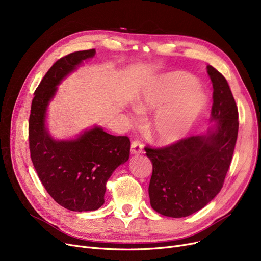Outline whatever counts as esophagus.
I'll use <instances>...</instances> for the list:
<instances>
[{
  "mask_svg": "<svg viewBox=\"0 0 261 261\" xmlns=\"http://www.w3.org/2000/svg\"><path fill=\"white\" fill-rule=\"evenodd\" d=\"M143 152V143L140 140H134L131 143V153L139 154Z\"/></svg>",
  "mask_w": 261,
  "mask_h": 261,
  "instance_id": "esophagus-1",
  "label": "esophagus"
}]
</instances>
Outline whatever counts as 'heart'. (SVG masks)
<instances>
[{
    "mask_svg": "<svg viewBox=\"0 0 261 261\" xmlns=\"http://www.w3.org/2000/svg\"><path fill=\"white\" fill-rule=\"evenodd\" d=\"M153 117L151 133L160 143L180 140L194 125L206 102L197 89V80L186 73L174 72L161 77L148 86L138 99L141 111H150L162 105Z\"/></svg>",
    "mask_w": 261,
    "mask_h": 261,
    "instance_id": "heart-1",
    "label": "heart"
}]
</instances>
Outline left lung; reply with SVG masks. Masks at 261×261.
I'll return each instance as SVG.
<instances>
[{
  "mask_svg": "<svg viewBox=\"0 0 261 261\" xmlns=\"http://www.w3.org/2000/svg\"><path fill=\"white\" fill-rule=\"evenodd\" d=\"M212 120L207 135L188 136L165 147H145L152 163L149 183L151 207L159 214L183 218L208 204L221 190L238 135V108L224 76L212 65Z\"/></svg>",
  "mask_w": 261,
  "mask_h": 261,
  "instance_id": "8db88e82",
  "label": "left lung"
}]
</instances>
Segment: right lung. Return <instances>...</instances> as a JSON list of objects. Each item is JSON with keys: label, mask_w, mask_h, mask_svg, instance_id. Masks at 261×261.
<instances>
[{"label": "right lung", "mask_w": 261, "mask_h": 261, "mask_svg": "<svg viewBox=\"0 0 261 261\" xmlns=\"http://www.w3.org/2000/svg\"><path fill=\"white\" fill-rule=\"evenodd\" d=\"M95 49L71 53L55 62L35 91L29 121L31 159L49 196L73 212L98 210L105 203L106 184L130 155L128 136H115L95 127L75 141H54L44 119L46 107L61 80Z\"/></svg>", "instance_id": "right-lung-1"}]
</instances>
